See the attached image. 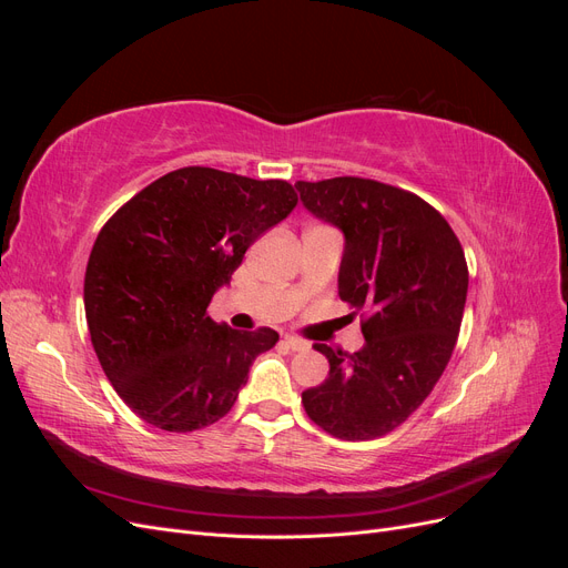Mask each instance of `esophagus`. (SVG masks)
I'll return each mask as SVG.
<instances>
[{
	"mask_svg": "<svg viewBox=\"0 0 568 568\" xmlns=\"http://www.w3.org/2000/svg\"><path fill=\"white\" fill-rule=\"evenodd\" d=\"M280 343L288 351H307V343L301 338H294V336H284Z\"/></svg>",
	"mask_w": 568,
	"mask_h": 568,
	"instance_id": "esophagus-1",
	"label": "esophagus"
}]
</instances>
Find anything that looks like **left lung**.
Masks as SVG:
<instances>
[{"label":"left lung","instance_id":"left-lung-1","mask_svg":"<svg viewBox=\"0 0 568 568\" xmlns=\"http://www.w3.org/2000/svg\"><path fill=\"white\" fill-rule=\"evenodd\" d=\"M296 189L307 213L343 234L341 301L369 315L357 353L317 343L329 376L303 390V407L336 438H379L448 367L467 303V261L445 217L398 186L334 178Z\"/></svg>","mask_w":568,"mask_h":568}]
</instances>
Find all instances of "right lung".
Segmentation results:
<instances>
[{
	"instance_id": "1",
	"label": "right lung",
	"mask_w": 568,
	"mask_h": 568,
	"mask_svg": "<svg viewBox=\"0 0 568 568\" xmlns=\"http://www.w3.org/2000/svg\"><path fill=\"white\" fill-rule=\"evenodd\" d=\"M296 203L284 180L194 165L151 182L99 232L84 315L101 367L136 417L186 434L232 409L280 334L239 332L205 311Z\"/></svg>"
}]
</instances>
